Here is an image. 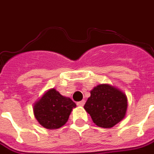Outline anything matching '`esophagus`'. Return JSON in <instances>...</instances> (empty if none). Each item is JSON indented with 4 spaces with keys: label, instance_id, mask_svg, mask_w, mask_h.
Returning a JSON list of instances; mask_svg holds the SVG:
<instances>
[{
    "label": "esophagus",
    "instance_id": "34e87169",
    "mask_svg": "<svg viewBox=\"0 0 154 154\" xmlns=\"http://www.w3.org/2000/svg\"><path fill=\"white\" fill-rule=\"evenodd\" d=\"M84 104H85V100H81V101H78V102L77 103V105L78 106H83Z\"/></svg>",
    "mask_w": 154,
    "mask_h": 154
}]
</instances>
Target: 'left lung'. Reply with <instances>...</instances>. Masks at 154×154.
Returning <instances> with one entry per match:
<instances>
[{
    "instance_id": "left-lung-1",
    "label": "left lung",
    "mask_w": 154,
    "mask_h": 154,
    "mask_svg": "<svg viewBox=\"0 0 154 154\" xmlns=\"http://www.w3.org/2000/svg\"><path fill=\"white\" fill-rule=\"evenodd\" d=\"M127 106V97L121 91L101 84L91 91L84 108L97 126L111 128L125 118Z\"/></svg>"
}]
</instances>
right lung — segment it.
Returning a JSON list of instances; mask_svg holds the SVG:
<instances>
[{"instance_id": "right-lung-1", "label": "right lung", "mask_w": 154, "mask_h": 154, "mask_svg": "<svg viewBox=\"0 0 154 154\" xmlns=\"http://www.w3.org/2000/svg\"><path fill=\"white\" fill-rule=\"evenodd\" d=\"M76 107L70 98L63 97L55 89H51L34 106V114L41 125L48 129L64 125L72 108Z\"/></svg>"}]
</instances>
